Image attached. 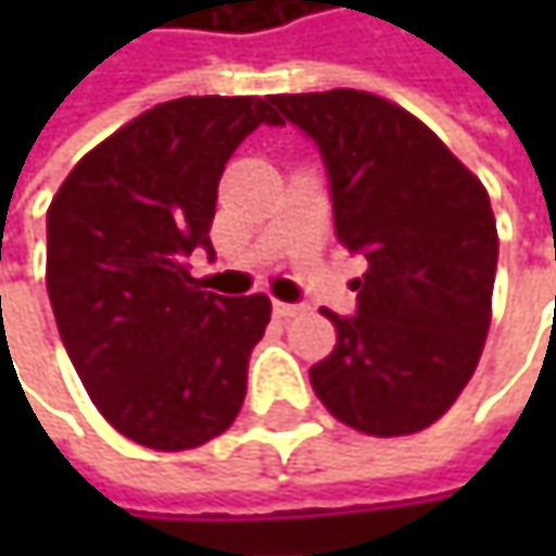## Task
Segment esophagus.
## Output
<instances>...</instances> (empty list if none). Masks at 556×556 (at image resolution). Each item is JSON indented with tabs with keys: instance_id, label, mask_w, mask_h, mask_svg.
Masks as SVG:
<instances>
[{
	"instance_id": "esophagus-1",
	"label": "esophagus",
	"mask_w": 556,
	"mask_h": 556,
	"mask_svg": "<svg viewBox=\"0 0 556 556\" xmlns=\"http://www.w3.org/2000/svg\"><path fill=\"white\" fill-rule=\"evenodd\" d=\"M274 312H277L279 318H295L299 312H305V305H292V302H274Z\"/></svg>"
}]
</instances>
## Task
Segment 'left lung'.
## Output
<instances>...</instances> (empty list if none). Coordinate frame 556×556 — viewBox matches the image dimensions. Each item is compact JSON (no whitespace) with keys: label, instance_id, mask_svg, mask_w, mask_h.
<instances>
[{"label":"left lung","instance_id":"obj_1","mask_svg":"<svg viewBox=\"0 0 556 556\" xmlns=\"http://www.w3.org/2000/svg\"><path fill=\"white\" fill-rule=\"evenodd\" d=\"M321 151L338 241L367 257L357 315L325 308L334 351L308 370L321 405L374 438L434 425L470 383L500 261L486 186L412 112L364 89L274 96Z\"/></svg>","mask_w":556,"mask_h":556}]
</instances>
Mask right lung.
<instances>
[{
  "instance_id": "add662e5",
  "label": "right lung",
  "mask_w": 556,
  "mask_h": 556,
  "mask_svg": "<svg viewBox=\"0 0 556 556\" xmlns=\"http://www.w3.org/2000/svg\"><path fill=\"white\" fill-rule=\"evenodd\" d=\"M274 96L161 102L60 182L48 208V295L60 341L102 418L151 451H189L231 428L248 361L270 321L264 292L225 299L189 277L212 254L218 179Z\"/></svg>"
}]
</instances>
